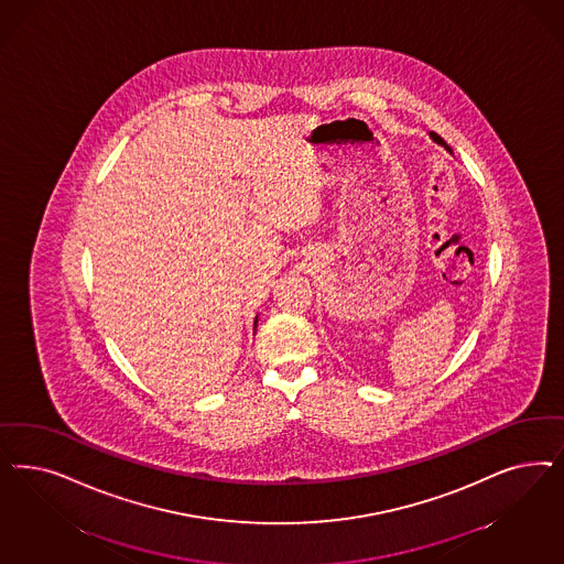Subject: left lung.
I'll return each mask as SVG.
<instances>
[{
	"label": "left lung",
	"mask_w": 564,
	"mask_h": 564,
	"mask_svg": "<svg viewBox=\"0 0 564 564\" xmlns=\"http://www.w3.org/2000/svg\"><path fill=\"white\" fill-rule=\"evenodd\" d=\"M430 139H432V141H434V143H437V145L444 147V149H446V151H448V153H453V149H451V147L446 145V141H444V139H442V137H440V134H436V132H430Z\"/></svg>",
	"instance_id": "1"
}]
</instances>
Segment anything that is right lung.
<instances>
[{
	"label": "right lung",
	"instance_id": "right-lung-1",
	"mask_svg": "<svg viewBox=\"0 0 564 564\" xmlns=\"http://www.w3.org/2000/svg\"><path fill=\"white\" fill-rule=\"evenodd\" d=\"M257 322H259V317H254V322H253L254 329H257Z\"/></svg>",
	"mask_w": 564,
	"mask_h": 564
}]
</instances>
